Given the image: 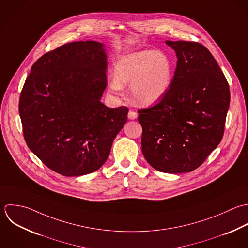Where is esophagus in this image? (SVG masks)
<instances>
[{
	"mask_svg": "<svg viewBox=\"0 0 248 248\" xmlns=\"http://www.w3.org/2000/svg\"><path fill=\"white\" fill-rule=\"evenodd\" d=\"M127 117H128L129 120H134V119H136V118L138 117V115H137L136 112H134V111H132V110H129Z\"/></svg>",
	"mask_w": 248,
	"mask_h": 248,
	"instance_id": "esophagus-1",
	"label": "esophagus"
}]
</instances>
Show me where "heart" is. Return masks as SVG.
<instances>
[{"label": "heart", "instance_id": "obj_1", "mask_svg": "<svg viewBox=\"0 0 248 248\" xmlns=\"http://www.w3.org/2000/svg\"><path fill=\"white\" fill-rule=\"evenodd\" d=\"M115 79L109 89L120 93L123 86L130 85L133 100L141 105H152L167 93L173 76L169 58L159 51H141L119 59L114 68Z\"/></svg>", "mask_w": 248, "mask_h": 248}]
</instances>
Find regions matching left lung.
I'll return each mask as SVG.
<instances>
[{
	"label": "left lung",
	"mask_w": 248,
	"mask_h": 248,
	"mask_svg": "<svg viewBox=\"0 0 248 248\" xmlns=\"http://www.w3.org/2000/svg\"><path fill=\"white\" fill-rule=\"evenodd\" d=\"M178 58L170 88L151 108L138 111L142 153L163 173L198 168L222 140L230 105L228 82L202 44L166 40Z\"/></svg>",
	"instance_id": "1"
}]
</instances>
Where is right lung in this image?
Wrapping results in <instances>:
<instances>
[{"label": "right lung", "mask_w": 248, "mask_h": 248, "mask_svg": "<svg viewBox=\"0 0 248 248\" xmlns=\"http://www.w3.org/2000/svg\"><path fill=\"white\" fill-rule=\"evenodd\" d=\"M104 45L73 41L41 56L19 99L29 149L51 170L78 177L98 170L127 121L125 106L101 101L107 85Z\"/></svg>", "instance_id": "add662e5"}]
</instances>
